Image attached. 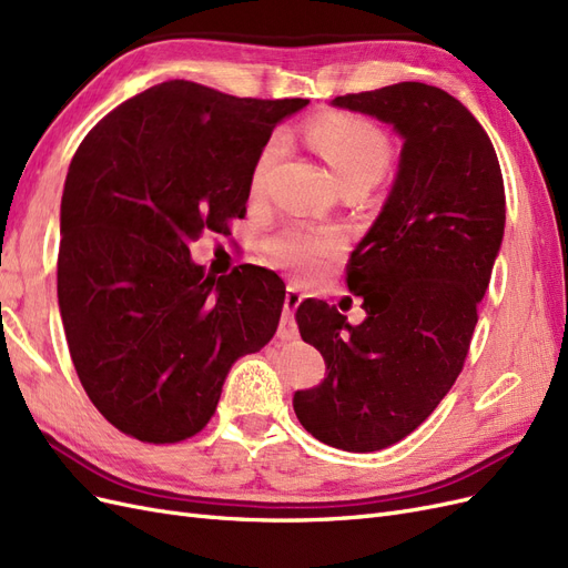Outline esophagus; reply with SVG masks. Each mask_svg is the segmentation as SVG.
<instances>
[{
  "label": "esophagus",
  "instance_id": "obj_1",
  "mask_svg": "<svg viewBox=\"0 0 568 568\" xmlns=\"http://www.w3.org/2000/svg\"><path fill=\"white\" fill-rule=\"evenodd\" d=\"M303 294L296 288V286H288L286 288V296H284V315H282V322H280V332L277 336L282 341H294L298 336V326L294 322V313L296 307L303 303Z\"/></svg>",
  "mask_w": 568,
  "mask_h": 568
}]
</instances>
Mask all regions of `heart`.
Masks as SVG:
<instances>
[{
    "label": "heart",
    "instance_id": "1",
    "mask_svg": "<svg viewBox=\"0 0 568 568\" xmlns=\"http://www.w3.org/2000/svg\"><path fill=\"white\" fill-rule=\"evenodd\" d=\"M307 140L334 168L343 186L374 184L393 159V146L386 132L369 118L355 113H326L307 123ZM286 149L282 132L270 134L251 165V192L261 194L267 186L274 165L280 163ZM346 236L336 227L291 225L267 239V251L274 263L294 272H313L326 257L336 255Z\"/></svg>",
    "mask_w": 568,
    "mask_h": 568
}]
</instances>
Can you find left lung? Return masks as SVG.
<instances>
[{"mask_svg": "<svg viewBox=\"0 0 568 568\" xmlns=\"http://www.w3.org/2000/svg\"><path fill=\"white\" fill-rule=\"evenodd\" d=\"M332 104L393 125L403 151L384 209L346 265L363 324L324 301L298 305V332L326 376L296 390L294 409L317 440L374 453L415 432L464 367L505 234V182L486 130L434 84L398 82Z\"/></svg>", "mask_w": 568, "mask_h": 568, "instance_id": "1", "label": "left lung"}]
</instances>
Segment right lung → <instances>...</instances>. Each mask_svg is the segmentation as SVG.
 <instances>
[{
	"instance_id": "right-lung-1",
	"label": "right lung",
	"mask_w": 568,
	"mask_h": 568,
	"mask_svg": "<svg viewBox=\"0 0 568 568\" xmlns=\"http://www.w3.org/2000/svg\"><path fill=\"white\" fill-rule=\"evenodd\" d=\"M305 104L168 80L78 146L61 199L59 307L84 393L125 436H196L232 365L277 332V272L239 265L217 277L189 244L246 215L255 153Z\"/></svg>"
}]
</instances>
